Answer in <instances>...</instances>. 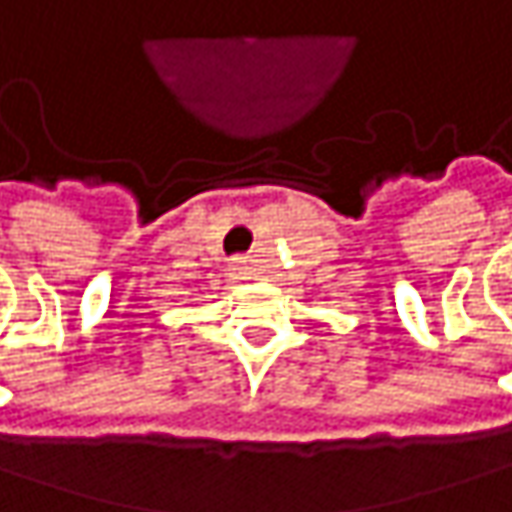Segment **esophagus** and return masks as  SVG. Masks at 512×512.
Returning a JSON list of instances; mask_svg holds the SVG:
<instances>
[{"label": "esophagus", "mask_w": 512, "mask_h": 512, "mask_svg": "<svg viewBox=\"0 0 512 512\" xmlns=\"http://www.w3.org/2000/svg\"><path fill=\"white\" fill-rule=\"evenodd\" d=\"M237 269H243V263H237Z\"/></svg>", "instance_id": "esophagus-1"}]
</instances>
